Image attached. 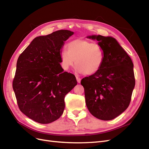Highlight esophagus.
<instances>
[{
	"mask_svg": "<svg viewBox=\"0 0 149 149\" xmlns=\"http://www.w3.org/2000/svg\"><path fill=\"white\" fill-rule=\"evenodd\" d=\"M76 80H77V82L78 83H80V82H81V78L79 77L78 76H76Z\"/></svg>",
	"mask_w": 149,
	"mask_h": 149,
	"instance_id": "34e87169",
	"label": "esophagus"
}]
</instances>
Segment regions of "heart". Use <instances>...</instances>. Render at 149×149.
I'll return each mask as SVG.
<instances>
[{
	"mask_svg": "<svg viewBox=\"0 0 149 149\" xmlns=\"http://www.w3.org/2000/svg\"><path fill=\"white\" fill-rule=\"evenodd\" d=\"M66 50L60 54L61 66L64 70L73 66L74 61L76 70L86 75L96 73L104 60V54L100 44L89 40L77 38L66 45Z\"/></svg>",
	"mask_w": 149,
	"mask_h": 149,
	"instance_id": "obj_1",
	"label": "heart"
}]
</instances>
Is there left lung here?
Returning a JSON list of instances; mask_svg holds the SVG:
<instances>
[{
	"label": "left lung",
	"mask_w": 149,
	"mask_h": 149,
	"mask_svg": "<svg viewBox=\"0 0 149 149\" xmlns=\"http://www.w3.org/2000/svg\"><path fill=\"white\" fill-rule=\"evenodd\" d=\"M88 38L97 40L102 47L104 60L96 73L81 79L86 104L95 118L110 120L128 107L135 78L131 58L116 39L93 35Z\"/></svg>",
	"instance_id": "obj_1"
}]
</instances>
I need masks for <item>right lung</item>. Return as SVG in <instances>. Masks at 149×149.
<instances>
[{
    "label": "right lung",
    "mask_w": 149,
    "mask_h": 149,
    "mask_svg": "<svg viewBox=\"0 0 149 149\" xmlns=\"http://www.w3.org/2000/svg\"><path fill=\"white\" fill-rule=\"evenodd\" d=\"M73 31L60 30L35 38L19 56L13 81L22 113L40 124L59 119L65 97L77 84L75 76L64 71L60 54Z\"/></svg>",
    "instance_id": "add662e5"
}]
</instances>
